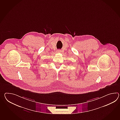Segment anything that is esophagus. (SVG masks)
Masks as SVG:
<instances>
[{
	"label": "esophagus",
	"mask_w": 120,
	"mask_h": 120,
	"mask_svg": "<svg viewBox=\"0 0 120 120\" xmlns=\"http://www.w3.org/2000/svg\"><path fill=\"white\" fill-rule=\"evenodd\" d=\"M57 52H61V50H57Z\"/></svg>",
	"instance_id": "1"
}]
</instances>
